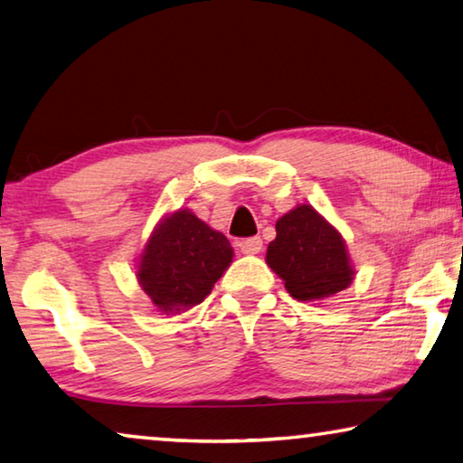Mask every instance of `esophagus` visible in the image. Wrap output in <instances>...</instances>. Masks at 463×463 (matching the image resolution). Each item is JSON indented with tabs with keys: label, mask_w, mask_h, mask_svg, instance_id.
Instances as JSON below:
<instances>
[{
	"label": "esophagus",
	"mask_w": 463,
	"mask_h": 463,
	"mask_svg": "<svg viewBox=\"0 0 463 463\" xmlns=\"http://www.w3.org/2000/svg\"><path fill=\"white\" fill-rule=\"evenodd\" d=\"M237 247H239L241 251H243V253H247V255H255V253H260V251H261V247H263V241H261L260 237L243 239V241H239Z\"/></svg>",
	"instance_id": "1"
}]
</instances>
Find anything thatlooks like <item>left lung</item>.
<instances>
[{"mask_svg": "<svg viewBox=\"0 0 463 463\" xmlns=\"http://www.w3.org/2000/svg\"><path fill=\"white\" fill-rule=\"evenodd\" d=\"M266 261L282 278L290 297L303 303L326 300L354 280L342 234L307 203L278 218Z\"/></svg>", "mask_w": 463, "mask_h": 463, "instance_id": "obj_1", "label": "left lung"}]
</instances>
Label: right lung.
Masks as SVG:
<instances>
[{"instance_id":"1","label":"right lung","mask_w":463,"mask_h":463,"mask_svg":"<svg viewBox=\"0 0 463 463\" xmlns=\"http://www.w3.org/2000/svg\"><path fill=\"white\" fill-rule=\"evenodd\" d=\"M222 232L210 229L192 210L165 216L152 231L137 261V282L163 313H181L210 295L232 261Z\"/></svg>"}]
</instances>
